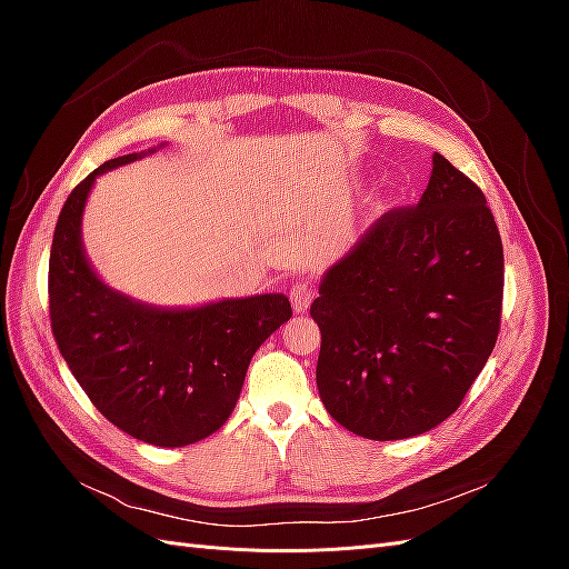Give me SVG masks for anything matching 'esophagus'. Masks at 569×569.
<instances>
[{"mask_svg": "<svg viewBox=\"0 0 569 569\" xmlns=\"http://www.w3.org/2000/svg\"><path fill=\"white\" fill-rule=\"evenodd\" d=\"M313 297H316V289L308 282H297L289 289V299H291V306H295L297 313L308 311V306H311Z\"/></svg>", "mask_w": 569, "mask_h": 569, "instance_id": "34e87169", "label": "esophagus"}]
</instances>
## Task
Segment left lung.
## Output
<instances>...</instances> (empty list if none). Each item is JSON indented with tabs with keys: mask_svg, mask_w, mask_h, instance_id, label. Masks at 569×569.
<instances>
[{
	"mask_svg": "<svg viewBox=\"0 0 569 569\" xmlns=\"http://www.w3.org/2000/svg\"><path fill=\"white\" fill-rule=\"evenodd\" d=\"M432 161L420 203L377 220L311 306L320 399L375 441L456 412L501 330L503 244L487 197L441 153Z\"/></svg>",
	"mask_w": 569,
	"mask_h": 569,
	"instance_id": "left-lung-1",
	"label": "left lung"
}]
</instances>
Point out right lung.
<instances>
[{
  "label": "right lung",
  "mask_w": 569,
  "mask_h": 569,
  "mask_svg": "<svg viewBox=\"0 0 569 569\" xmlns=\"http://www.w3.org/2000/svg\"><path fill=\"white\" fill-rule=\"evenodd\" d=\"M101 163L68 194L49 251V320L94 408L126 435L187 446L230 418L256 349L291 318L284 295L159 311L101 284L80 244V216Z\"/></svg>",
  "instance_id": "add662e5"
}]
</instances>
